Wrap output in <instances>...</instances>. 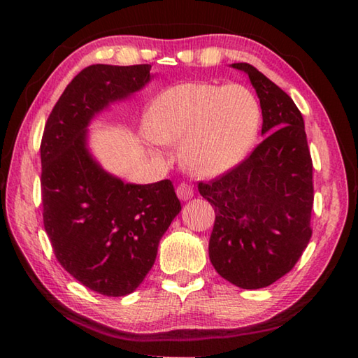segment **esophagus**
<instances>
[{
	"label": "esophagus",
	"mask_w": 358,
	"mask_h": 358,
	"mask_svg": "<svg viewBox=\"0 0 358 358\" xmlns=\"http://www.w3.org/2000/svg\"><path fill=\"white\" fill-rule=\"evenodd\" d=\"M177 196L181 199V201H189V199L194 196V189L187 183H181L177 186Z\"/></svg>",
	"instance_id": "esophagus-1"
}]
</instances>
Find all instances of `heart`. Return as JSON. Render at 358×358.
<instances>
[{"label": "heart", "instance_id": "heart-1", "mask_svg": "<svg viewBox=\"0 0 358 358\" xmlns=\"http://www.w3.org/2000/svg\"><path fill=\"white\" fill-rule=\"evenodd\" d=\"M147 126L156 151L181 141L185 167L202 177H217L250 153L260 126V106L243 85L186 82L151 102Z\"/></svg>", "mask_w": 358, "mask_h": 358}]
</instances>
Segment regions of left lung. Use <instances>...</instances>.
<instances>
[{
	"label": "left lung",
	"mask_w": 358,
	"mask_h": 358,
	"mask_svg": "<svg viewBox=\"0 0 358 358\" xmlns=\"http://www.w3.org/2000/svg\"><path fill=\"white\" fill-rule=\"evenodd\" d=\"M262 108V143L232 171L199 192L215 208L208 254L224 280L260 289L294 268L311 238L313 162L305 121L292 98L248 63Z\"/></svg>",
	"instance_id": "1"
}]
</instances>
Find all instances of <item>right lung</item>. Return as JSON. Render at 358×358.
<instances>
[{"instance_id": "obj_1", "label": "right lung", "mask_w": 358, "mask_h": 358, "mask_svg": "<svg viewBox=\"0 0 358 358\" xmlns=\"http://www.w3.org/2000/svg\"><path fill=\"white\" fill-rule=\"evenodd\" d=\"M150 64H93L72 78L41 143L44 227L63 268L85 287L123 296L153 266L159 240L180 213L171 180L126 183L90 148L88 126L151 82Z\"/></svg>"}]
</instances>
